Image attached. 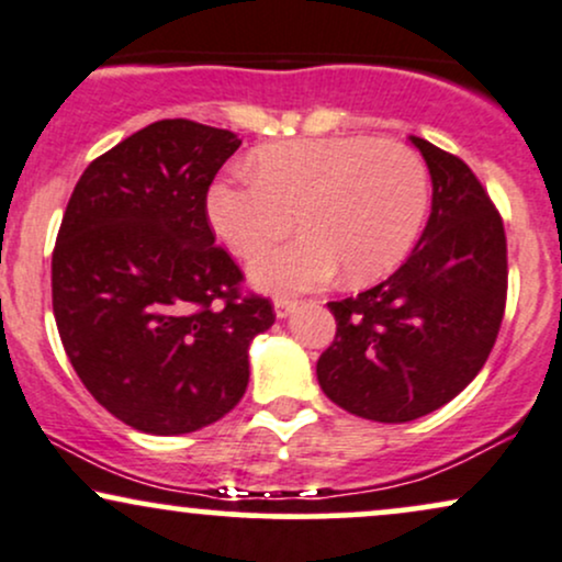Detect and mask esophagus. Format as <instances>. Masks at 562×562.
<instances>
[{
    "mask_svg": "<svg viewBox=\"0 0 562 562\" xmlns=\"http://www.w3.org/2000/svg\"><path fill=\"white\" fill-rule=\"evenodd\" d=\"M295 308H299V301H295V299H277L274 301V312H277V317H280V319L290 317Z\"/></svg>",
    "mask_w": 562,
    "mask_h": 562,
    "instance_id": "obj_1",
    "label": "esophagus"
}]
</instances>
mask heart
Returning <instances> with one entry per match:
<instances>
[{"mask_svg":"<svg viewBox=\"0 0 562 562\" xmlns=\"http://www.w3.org/2000/svg\"><path fill=\"white\" fill-rule=\"evenodd\" d=\"M254 173L218 179L209 222L237 256H254L299 224L306 235L250 261L256 285L290 293L385 277L406 259L428 214V166L404 142L290 139L261 147Z\"/></svg>","mask_w":562,"mask_h":562,"instance_id":"1","label":"heart"}]
</instances>
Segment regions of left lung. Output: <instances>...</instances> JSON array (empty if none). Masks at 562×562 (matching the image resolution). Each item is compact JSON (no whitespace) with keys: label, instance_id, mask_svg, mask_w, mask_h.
Here are the masks:
<instances>
[{"label":"left lung","instance_id":"obj_1","mask_svg":"<svg viewBox=\"0 0 562 562\" xmlns=\"http://www.w3.org/2000/svg\"><path fill=\"white\" fill-rule=\"evenodd\" d=\"M434 179L420 243L380 285L330 301L317 362L327 398L375 423H409L457 396L492 353L507 301V237L470 166L412 137Z\"/></svg>","mask_w":562,"mask_h":562}]
</instances>
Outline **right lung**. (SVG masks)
Wrapping results in <instances>:
<instances>
[{"label": "right lung", "mask_w": 562, "mask_h": 562, "mask_svg": "<svg viewBox=\"0 0 562 562\" xmlns=\"http://www.w3.org/2000/svg\"><path fill=\"white\" fill-rule=\"evenodd\" d=\"M235 132L166 119L102 153L74 187L53 250V312L87 391L142 434H192L248 389L272 301L216 245L209 187Z\"/></svg>", "instance_id": "add662e5"}]
</instances>
